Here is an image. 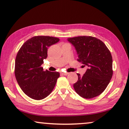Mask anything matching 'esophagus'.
Here are the masks:
<instances>
[{
	"instance_id": "esophagus-1",
	"label": "esophagus",
	"mask_w": 129,
	"mask_h": 129,
	"mask_svg": "<svg viewBox=\"0 0 129 129\" xmlns=\"http://www.w3.org/2000/svg\"><path fill=\"white\" fill-rule=\"evenodd\" d=\"M69 73H68V72H61V74L63 75H67Z\"/></svg>"
}]
</instances>
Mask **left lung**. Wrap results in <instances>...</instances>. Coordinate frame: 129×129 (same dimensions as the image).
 Returning a JSON list of instances; mask_svg holds the SVG:
<instances>
[{
    "label": "left lung",
    "mask_w": 129,
    "mask_h": 129,
    "mask_svg": "<svg viewBox=\"0 0 129 129\" xmlns=\"http://www.w3.org/2000/svg\"><path fill=\"white\" fill-rule=\"evenodd\" d=\"M77 52L78 61L88 67L82 76L77 74L78 79L74 84L80 96L91 99L102 93L113 75L112 57L102 41L91 36H79L67 39Z\"/></svg>",
    "instance_id": "8db88e82"
}]
</instances>
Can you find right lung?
I'll list each match as a JSON object with an SVG mask.
<instances>
[{
	"label": "right lung",
	"instance_id": "1",
	"mask_svg": "<svg viewBox=\"0 0 129 129\" xmlns=\"http://www.w3.org/2000/svg\"><path fill=\"white\" fill-rule=\"evenodd\" d=\"M58 38L35 36L26 41L17 52L14 74L24 93L35 100L50 95L59 77L58 72L43 71L41 65L47 57L48 47L58 42Z\"/></svg>",
	"mask_w": 129,
	"mask_h": 129
}]
</instances>
